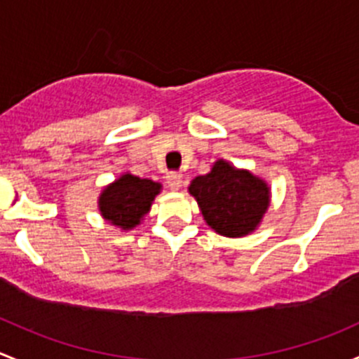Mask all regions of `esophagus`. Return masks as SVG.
<instances>
[{
  "instance_id": "esophagus-1",
  "label": "esophagus",
  "mask_w": 359,
  "mask_h": 359,
  "mask_svg": "<svg viewBox=\"0 0 359 359\" xmlns=\"http://www.w3.org/2000/svg\"><path fill=\"white\" fill-rule=\"evenodd\" d=\"M168 187L171 188V190L178 191L181 187H183V175H180V172H169L168 175Z\"/></svg>"
}]
</instances>
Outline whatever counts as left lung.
Masks as SVG:
<instances>
[{"label": "left lung", "mask_w": 359, "mask_h": 359, "mask_svg": "<svg viewBox=\"0 0 359 359\" xmlns=\"http://www.w3.org/2000/svg\"><path fill=\"white\" fill-rule=\"evenodd\" d=\"M188 191L207 226L228 238L256 231L271 202V188L264 180L224 158H217L207 175L191 180Z\"/></svg>", "instance_id": "8db88e82"}]
</instances>
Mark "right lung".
I'll return each mask as SVG.
<instances>
[{"instance_id":"right-lung-1","label":"right lung","mask_w":359,"mask_h":359,"mask_svg":"<svg viewBox=\"0 0 359 359\" xmlns=\"http://www.w3.org/2000/svg\"><path fill=\"white\" fill-rule=\"evenodd\" d=\"M161 191L162 184L157 181L123 172L119 178L103 187L98 195L100 216L123 231L133 230L142 224Z\"/></svg>"}]
</instances>
